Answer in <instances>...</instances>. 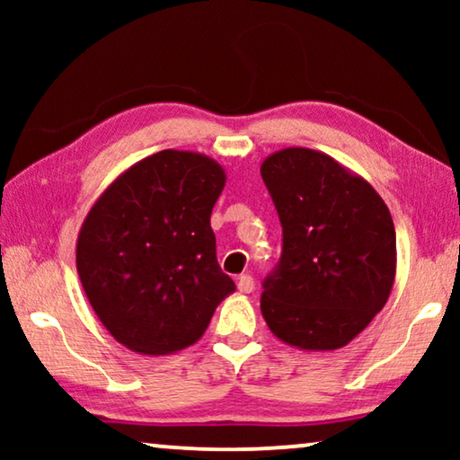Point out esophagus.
<instances>
[{"mask_svg":"<svg viewBox=\"0 0 460 460\" xmlns=\"http://www.w3.org/2000/svg\"><path fill=\"white\" fill-rule=\"evenodd\" d=\"M236 287H238V291H241V293H253L255 282H253V279H251L249 274H244V276H241V279L236 280Z\"/></svg>","mask_w":460,"mask_h":460,"instance_id":"obj_1","label":"esophagus"}]
</instances>
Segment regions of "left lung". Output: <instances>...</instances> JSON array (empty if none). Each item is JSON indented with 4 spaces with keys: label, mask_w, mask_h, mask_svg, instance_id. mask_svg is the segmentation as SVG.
I'll list each match as a JSON object with an SVG mask.
<instances>
[{
    "label": "left lung",
    "mask_w": 460,
    "mask_h": 460,
    "mask_svg": "<svg viewBox=\"0 0 460 460\" xmlns=\"http://www.w3.org/2000/svg\"><path fill=\"white\" fill-rule=\"evenodd\" d=\"M260 172L282 224L279 268L263 280V320L291 348H343L392 293V213L362 175L320 150H276Z\"/></svg>",
    "instance_id": "1"
}]
</instances>
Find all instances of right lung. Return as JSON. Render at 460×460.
I'll return each instance as SVG.
<instances>
[{
	"label": "right lung",
	"instance_id": "1",
	"mask_svg": "<svg viewBox=\"0 0 460 460\" xmlns=\"http://www.w3.org/2000/svg\"><path fill=\"white\" fill-rule=\"evenodd\" d=\"M226 172L211 156L161 150L115 178L77 236V272L119 343L165 356L197 343L234 280L216 257L211 211Z\"/></svg>",
	"mask_w": 460,
	"mask_h": 460
}]
</instances>
